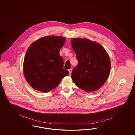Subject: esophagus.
Wrapping results in <instances>:
<instances>
[{
	"mask_svg": "<svg viewBox=\"0 0 135 135\" xmlns=\"http://www.w3.org/2000/svg\"><path fill=\"white\" fill-rule=\"evenodd\" d=\"M68 71L69 72L70 75H71V74L72 73V69H70L68 70Z\"/></svg>",
	"mask_w": 135,
	"mask_h": 135,
	"instance_id": "esophagus-1",
	"label": "esophagus"
}]
</instances>
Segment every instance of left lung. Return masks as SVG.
<instances>
[{
    "mask_svg": "<svg viewBox=\"0 0 135 135\" xmlns=\"http://www.w3.org/2000/svg\"><path fill=\"white\" fill-rule=\"evenodd\" d=\"M71 45L78 61L72 71L73 81L86 92L97 90L106 82L110 73L108 53L99 44L86 38H72Z\"/></svg>",
    "mask_w": 135,
    "mask_h": 135,
    "instance_id": "left-lung-1",
    "label": "left lung"
}]
</instances>
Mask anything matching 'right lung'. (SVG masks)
Wrapping results in <instances>:
<instances>
[{"mask_svg": "<svg viewBox=\"0 0 135 135\" xmlns=\"http://www.w3.org/2000/svg\"><path fill=\"white\" fill-rule=\"evenodd\" d=\"M65 37L49 36L39 38L26 53L23 71L26 81L35 90L46 93L59 85L69 72L63 69L59 51Z\"/></svg>", "mask_w": 135, "mask_h": 135, "instance_id": "right-lung-1", "label": "right lung"}]
</instances>
